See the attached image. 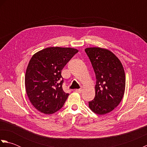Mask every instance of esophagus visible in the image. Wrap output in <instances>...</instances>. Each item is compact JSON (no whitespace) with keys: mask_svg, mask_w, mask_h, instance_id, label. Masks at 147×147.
Masks as SVG:
<instances>
[{"mask_svg":"<svg viewBox=\"0 0 147 147\" xmlns=\"http://www.w3.org/2000/svg\"><path fill=\"white\" fill-rule=\"evenodd\" d=\"M82 88H80V89H76L75 90V92H78V93H82Z\"/></svg>","mask_w":147,"mask_h":147,"instance_id":"obj_1","label":"esophagus"}]
</instances>
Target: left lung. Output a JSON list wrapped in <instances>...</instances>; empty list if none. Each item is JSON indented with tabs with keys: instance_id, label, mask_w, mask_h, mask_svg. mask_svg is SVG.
Returning a JSON list of instances; mask_svg holds the SVG:
<instances>
[{
	"instance_id": "1",
	"label": "left lung",
	"mask_w": 147,
	"mask_h": 147,
	"mask_svg": "<svg viewBox=\"0 0 147 147\" xmlns=\"http://www.w3.org/2000/svg\"><path fill=\"white\" fill-rule=\"evenodd\" d=\"M88 55L96 76L95 97L88 102L94 113L104 115L120 104L125 91L126 76L121 62L113 52L104 48L89 47Z\"/></svg>"
}]
</instances>
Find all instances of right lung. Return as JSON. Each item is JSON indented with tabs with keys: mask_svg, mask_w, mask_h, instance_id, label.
<instances>
[{
	"mask_svg": "<svg viewBox=\"0 0 147 147\" xmlns=\"http://www.w3.org/2000/svg\"><path fill=\"white\" fill-rule=\"evenodd\" d=\"M78 50L50 47L34 54L26 70L25 88L30 102L38 111L52 114L62 108L69 93L64 92L61 71Z\"/></svg>",
	"mask_w": 147,
	"mask_h": 147,
	"instance_id": "right-lung-1",
	"label": "right lung"
}]
</instances>
